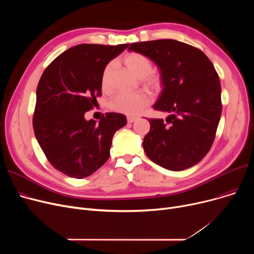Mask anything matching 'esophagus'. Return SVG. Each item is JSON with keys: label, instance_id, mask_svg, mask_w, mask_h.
Here are the masks:
<instances>
[{"label": "esophagus", "instance_id": "34e87169", "mask_svg": "<svg viewBox=\"0 0 254 254\" xmlns=\"http://www.w3.org/2000/svg\"><path fill=\"white\" fill-rule=\"evenodd\" d=\"M127 123H134V122H136L137 120V117H135V116H127Z\"/></svg>", "mask_w": 254, "mask_h": 254}]
</instances>
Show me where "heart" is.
I'll list each match as a JSON object with an SVG mask.
<instances>
[{
	"instance_id": "1",
	"label": "heart",
	"mask_w": 254,
	"mask_h": 254,
	"mask_svg": "<svg viewBox=\"0 0 254 254\" xmlns=\"http://www.w3.org/2000/svg\"><path fill=\"white\" fill-rule=\"evenodd\" d=\"M127 68L134 73L144 87L152 92H157L163 87V78L153 72V62L147 56L140 52H129L123 58ZM115 63L110 62L105 65L101 76V86L106 92L111 90V76ZM149 104V97L144 92L118 93L110 102V108L116 112L127 115H137Z\"/></svg>"
}]
</instances>
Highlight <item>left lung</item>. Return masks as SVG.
I'll return each mask as SVG.
<instances>
[{"label": "left lung", "instance_id": "8db88e82", "mask_svg": "<svg viewBox=\"0 0 254 254\" xmlns=\"http://www.w3.org/2000/svg\"><path fill=\"white\" fill-rule=\"evenodd\" d=\"M161 70L163 90L153 109L168 112L166 122L149 118L143 148L153 163L171 171L196 165L214 142L221 116L218 74L205 53L172 39L131 43Z\"/></svg>", "mask_w": 254, "mask_h": 254}]
</instances>
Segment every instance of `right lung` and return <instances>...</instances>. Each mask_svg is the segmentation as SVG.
<instances>
[{
  "label": "right lung",
  "mask_w": 254,
  "mask_h": 254,
  "mask_svg": "<svg viewBox=\"0 0 254 254\" xmlns=\"http://www.w3.org/2000/svg\"><path fill=\"white\" fill-rule=\"evenodd\" d=\"M128 44H79L65 50L44 70L37 86L33 127L48 162L63 174L82 179L109 158L115 131L127 125L120 113L85 120L102 95L105 65Z\"/></svg>",
  "instance_id": "right-lung-1"
}]
</instances>
